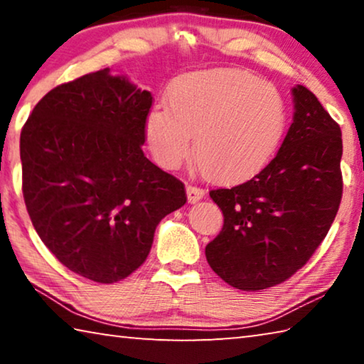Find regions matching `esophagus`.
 Masks as SVG:
<instances>
[{"label":"esophagus","instance_id":"obj_1","mask_svg":"<svg viewBox=\"0 0 364 364\" xmlns=\"http://www.w3.org/2000/svg\"><path fill=\"white\" fill-rule=\"evenodd\" d=\"M186 194H188V200L191 202V204H196V202H199L202 197H204V189L197 188V186H189L186 188Z\"/></svg>","mask_w":364,"mask_h":364}]
</instances>
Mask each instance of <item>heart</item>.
Listing matches in <instances>:
<instances>
[{"mask_svg": "<svg viewBox=\"0 0 364 364\" xmlns=\"http://www.w3.org/2000/svg\"><path fill=\"white\" fill-rule=\"evenodd\" d=\"M286 102L273 85L249 72L215 69L178 78L167 107L146 120L151 151L165 168H178L193 149L208 176L247 180L278 151L286 132Z\"/></svg>", "mask_w": 364, "mask_h": 364, "instance_id": "1", "label": "heart"}]
</instances>
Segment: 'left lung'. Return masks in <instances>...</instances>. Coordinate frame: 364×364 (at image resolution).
<instances>
[{"label":"left lung","instance_id":"1","mask_svg":"<svg viewBox=\"0 0 364 364\" xmlns=\"http://www.w3.org/2000/svg\"><path fill=\"white\" fill-rule=\"evenodd\" d=\"M292 96V125L274 159L252 180L210 191L225 223L207 244V262L241 291L291 278L323 242L341 205V127L305 86H294Z\"/></svg>","mask_w":364,"mask_h":364}]
</instances>
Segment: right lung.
Here are the masks:
<instances>
[{
  "label": "right lung",
  "mask_w": 364,
  "mask_h": 364,
  "mask_svg": "<svg viewBox=\"0 0 364 364\" xmlns=\"http://www.w3.org/2000/svg\"><path fill=\"white\" fill-rule=\"evenodd\" d=\"M152 95L102 69L59 85L21 133L22 191L58 260L102 284L149 255L160 220L186 204L184 184L144 156Z\"/></svg>",
  "instance_id": "add662e5"
}]
</instances>
